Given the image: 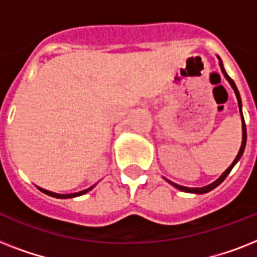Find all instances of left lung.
I'll return each mask as SVG.
<instances>
[{
    "label": "left lung",
    "instance_id": "1",
    "mask_svg": "<svg viewBox=\"0 0 257 257\" xmlns=\"http://www.w3.org/2000/svg\"><path fill=\"white\" fill-rule=\"evenodd\" d=\"M219 58V64H220V68H221V72H223L224 74V77L227 78L228 82L231 84L232 89L235 90V94H236V98H237V104H239V109H240V116H241V126H243V141H241V147H240V151L239 153H237V156H236V159L233 160V163H232L229 167H228V169H225V172H224L223 175L220 176L219 179L216 180V181H213L212 184H209V185H205V187H201V188H188V187H183V185H179V184H175V183H172V181H169V180H167L169 184H172L173 187L177 188V189H180V191H183V192H189V193H197V195H201V193H207V192L212 191V189H215L217 185H220V184L223 183L224 180H225V177H227L228 175H229V172L232 171V168L235 167V164L237 163V161L240 160V157L243 156V153H244V149H245V144H247V129H245V121H244V116H243V112H241V98H240V94H239V90H237V88H236V84L233 82V80H232L229 76L227 74V72H225V69H224V66H223V61L220 60Z\"/></svg>",
    "mask_w": 257,
    "mask_h": 257
}]
</instances>
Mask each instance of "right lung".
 Listing matches in <instances>:
<instances>
[{"label":"right lung","instance_id":"obj_1","mask_svg":"<svg viewBox=\"0 0 257 257\" xmlns=\"http://www.w3.org/2000/svg\"><path fill=\"white\" fill-rule=\"evenodd\" d=\"M93 187H94V185H92V187L88 188V189H84V191L76 192V193H69V195H60V193H54V192H50V191H46V189H42V188H40V187H38V189H40L41 192H44L45 195L52 196V197H57V199H70V197H77V196L84 195V193H86V192L90 191Z\"/></svg>","mask_w":257,"mask_h":257}]
</instances>
